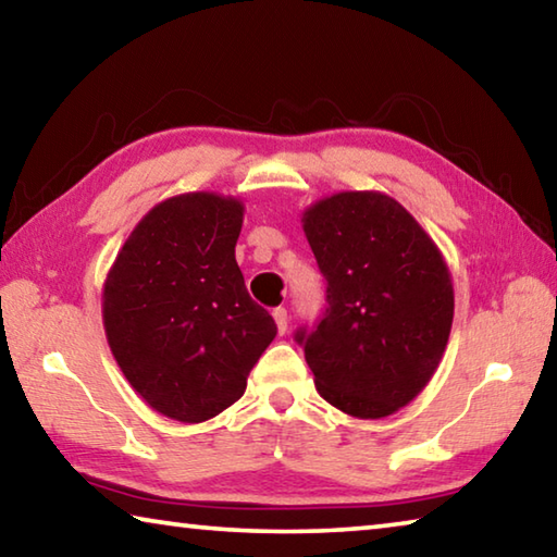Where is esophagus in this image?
Wrapping results in <instances>:
<instances>
[{
  "label": "esophagus",
  "instance_id": "34e87169",
  "mask_svg": "<svg viewBox=\"0 0 557 557\" xmlns=\"http://www.w3.org/2000/svg\"><path fill=\"white\" fill-rule=\"evenodd\" d=\"M272 317H275V324H277V332L285 334L287 332V324H289V317H287V309L285 307H277L275 312H272Z\"/></svg>",
  "mask_w": 557,
  "mask_h": 557
}]
</instances>
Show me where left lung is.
<instances>
[{
  "mask_svg": "<svg viewBox=\"0 0 557 557\" xmlns=\"http://www.w3.org/2000/svg\"><path fill=\"white\" fill-rule=\"evenodd\" d=\"M326 312L297 342L326 403L379 420L405 408L447 348L455 289L425 228L381 191H338L301 213Z\"/></svg>",
  "mask_w": 557,
  "mask_h": 557,
  "instance_id": "obj_1",
  "label": "left lung"
}]
</instances>
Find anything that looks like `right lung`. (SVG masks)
<instances>
[{
    "mask_svg": "<svg viewBox=\"0 0 557 557\" xmlns=\"http://www.w3.org/2000/svg\"><path fill=\"white\" fill-rule=\"evenodd\" d=\"M243 201L213 191L164 199L135 225L102 287L110 351L149 408L206 422L240 398L277 334L235 262Z\"/></svg>",
    "mask_w": 557,
    "mask_h": 557,
    "instance_id": "1",
    "label": "right lung"
}]
</instances>
